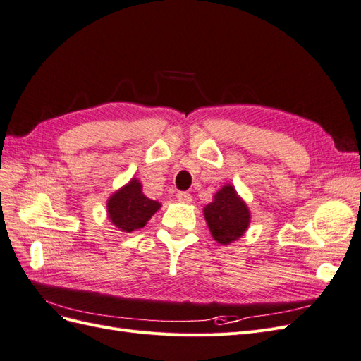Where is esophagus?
Segmentation results:
<instances>
[{"label":"esophagus","mask_w":361,"mask_h":361,"mask_svg":"<svg viewBox=\"0 0 361 361\" xmlns=\"http://www.w3.org/2000/svg\"><path fill=\"white\" fill-rule=\"evenodd\" d=\"M176 197H178V200L179 202H182V203H190L192 199H191V194L188 192V191H179L178 194H176Z\"/></svg>","instance_id":"obj_1"}]
</instances>
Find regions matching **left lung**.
<instances>
[{"mask_svg": "<svg viewBox=\"0 0 361 361\" xmlns=\"http://www.w3.org/2000/svg\"><path fill=\"white\" fill-rule=\"evenodd\" d=\"M204 218L216 243L231 244L241 238L250 223L247 204L238 197L232 185H226L215 194L212 203L204 207Z\"/></svg>", "mask_w": 361, "mask_h": 361, "instance_id": "left-lung-1", "label": "left lung"}]
</instances>
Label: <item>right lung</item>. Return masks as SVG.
Returning <instances> with one entry per match:
<instances>
[{"instance_id": "add662e5", "label": "right lung", "mask_w": 361, "mask_h": 361, "mask_svg": "<svg viewBox=\"0 0 361 361\" xmlns=\"http://www.w3.org/2000/svg\"><path fill=\"white\" fill-rule=\"evenodd\" d=\"M159 206L158 202L147 199L140 182L133 179L108 200V218L122 232H133L145 227Z\"/></svg>"}]
</instances>
